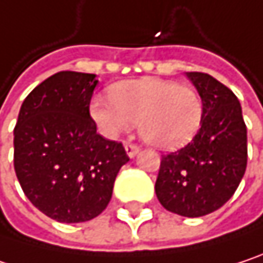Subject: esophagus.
Masks as SVG:
<instances>
[{
	"label": "esophagus",
	"instance_id": "34e87169",
	"mask_svg": "<svg viewBox=\"0 0 263 263\" xmlns=\"http://www.w3.org/2000/svg\"><path fill=\"white\" fill-rule=\"evenodd\" d=\"M125 149H126V154H128V157L129 158H134L137 154H138V146H135V144H131V143H126L125 144Z\"/></svg>",
	"mask_w": 263,
	"mask_h": 263
}]
</instances>
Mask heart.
Instances as JSON below:
<instances>
[{
    "label": "heart",
    "mask_w": 263,
    "mask_h": 263,
    "mask_svg": "<svg viewBox=\"0 0 263 263\" xmlns=\"http://www.w3.org/2000/svg\"><path fill=\"white\" fill-rule=\"evenodd\" d=\"M202 99L190 86L158 78L116 83L109 96H94L89 116L99 131L117 138L138 122L141 138L161 151L185 146L199 131Z\"/></svg>",
    "instance_id": "obj_1"
}]
</instances>
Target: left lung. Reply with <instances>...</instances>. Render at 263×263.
Instances as JSON below:
<instances>
[{"instance_id":"left-lung-1","label":"left lung","mask_w":263,"mask_h":263,"mask_svg":"<svg viewBox=\"0 0 263 263\" xmlns=\"http://www.w3.org/2000/svg\"><path fill=\"white\" fill-rule=\"evenodd\" d=\"M185 76L202 99L201 128L183 149L161 157L155 193L166 210L198 218L236 192L247 169V126L232 89L205 73Z\"/></svg>"}]
</instances>
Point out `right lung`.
Wrapping results in <instances>:
<instances>
[{
    "label": "right lung",
    "instance_id": "right-lung-1",
    "mask_svg": "<svg viewBox=\"0 0 263 263\" xmlns=\"http://www.w3.org/2000/svg\"><path fill=\"white\" fill-rule=\"evenodd\" d=\"M97 83L88 73L50 76L23 102L13 131L18 181L30 202L59 222L99 216L129 161L122 143L97 134L89 116Z\"/></svg>",
    "mask_w": 263,
    "mask_h": 263
}]
</instances>
